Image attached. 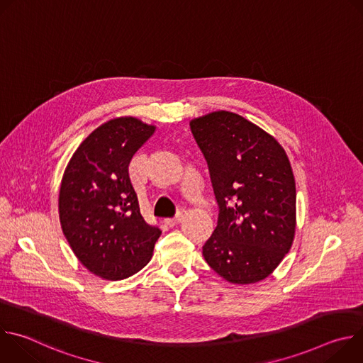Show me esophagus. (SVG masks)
<instances>
[{
  "mask_svg": "<svg viewBox=\"0 0 363 363\" xmlns=\"http://www.w3.org/2000/svg\"><path fill=\"white\" fill-rule=\"evenodd\" d=\"M182 213H178L174 218H167L165 220V223H167V225H169V227H174V225H177V224H179L181 223V220H182Z\"/></svg>",
  "mask_w": 363,
  "mask_h": 363,
  "instance_id": "34e87169",
  "label": "esophagus"
}]
</instances>
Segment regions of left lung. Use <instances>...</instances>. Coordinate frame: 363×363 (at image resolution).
<instances>
[{
	"label": "left lung",
	"mask_w": 363,
	"mask_h": 363,
	"mask_svg": "<svg viewBox=\"0 0 363 363\" xmlns=\"http://www.w3.org/2000/svg\"><path fill=\"white\" fill-rule=\"evenodd\" d=\"M220 206L202 247L208 266L233 284L269 277L291 248L296 181L283 146L245 118L217 111L189 122Z\"/></svg>",
	"instance_id": "left-lung-1"
}]
</instances>
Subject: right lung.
<instances>
[{
	"instance_id": "right-lung-1",
	"label": "right lung",
	"mask_w": 363,
	"mask_h": 363,
	"mask_svg": "<svg viewBox=\"0 0 363 363\" xmlns=\"http://www.w3.org/2000/svg\"><path fill=\"white\" fill-rule=\"evenodd\" d=\"M157 126L133 116L96 128L76 149L60 184L59 217L79 262L105 280L142 270L161 235L139 208L129 164Z\"/></svg>"
}]
</instances>
